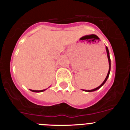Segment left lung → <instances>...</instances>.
<instances>
[{"label":"left lung","mask_w":130,"mask_h":130,"mask_svg":"<svg viewBox=\"0 0 130 130\" xmlns=\"http://www.w3.org/2000/svg\"><path fill=\"white\" fill-rule=\"evenodd\" d=\"M106 51H107V57H108V60H109V72H108V73L107 75V77L105 79V80H104V81L103 83H102V84H101L98 87H97V88H94V89H92V90H83L84 91H87V92H92V91H95V90H98V89H99L101 87H102V85H104V83H105V82H106L107 79L108 77H109V73H110V70H111V59H110V57H109V50H108V48L106 47Z\"/></svg>","instance_id":"8db88e82"}]
</instances>
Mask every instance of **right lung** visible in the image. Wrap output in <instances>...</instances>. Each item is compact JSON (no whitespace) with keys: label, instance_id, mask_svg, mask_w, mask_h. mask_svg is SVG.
<instances>
[{"label":"right lung","instance_id":"obj_1","mask_svg":"<svg viewBox=\"0 0 130 130\" xmlns=\"http://www.w3.org/2000/svg\"><path fill=\"white\" fill-rule=\"evenodd\" d=\"M32 92H43L45 90H30Z\"/></svg>","mask_w":130,"mask_h":130}]
</instances>
